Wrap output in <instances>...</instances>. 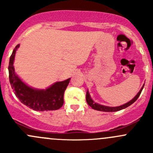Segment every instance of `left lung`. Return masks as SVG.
Here are the masks:
<instances>
[{
    "instance_id": "obj_1",
    "label": "left lung",
    "mask_w": 153,
    "mask_h": 153,
    "mask_svg": "<svg viewBox=\"0 0 153 153\" xmlns=\"http://www.w3.org/2000/svg\"><path fill=\"white\" fill-rule=\"evenodd\" d=\"M144 86V85H143ZM143 86H142V88L141 89V90L139 91L138 94L136 95V96L133 98V99L131 100L130 101H129L128 103L126 104H124L122 106H116V107H109V106H103V105H100V104H96L95 102H94L92 99H91L90 96H89V94L88 92V91L86 92V102L87 104H89V106H90L92 109H95V110H98V111H103V112H116V111H119L121 110V109H125V108L128 107L129 106H130L131 104H133L135 101L138 98V97L140 96L141 93V91H142Z\"/></svg>"
}]
</instances>
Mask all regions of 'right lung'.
I'll use <instances>...</instances> for the list:
<instances>
[{
	"label": "right lung",
	"instance_id": "1",
	"mask_svg": "<svg viewBox=\"0 0 153 153\" xmlns=\"http://www.w3.org/2000/svg\"><path fill=\"white\" fill-rule=\"evenodd\" d=\"M19 44L14 49L10 58L9 64V78L10 82L17 98L24 105L35 111L56 110L64 104V95L70 78L64 81L54 84L46 90L32 89L21 81L15 74L13 61L15 52Z\"/></svg>",
	"mask_w": 153,
	"mask_h": 153
}]
</instances>
